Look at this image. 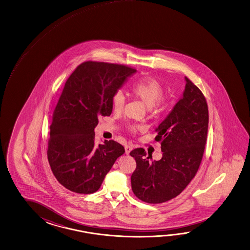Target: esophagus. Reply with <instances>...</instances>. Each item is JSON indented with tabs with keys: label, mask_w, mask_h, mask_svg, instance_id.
Segmentation results:
<instances>
[{
	"label": "esophagus",
	"mask_w": 250,
	"mask_h": 250,
	"mask_svg": "<svg viewBox=\"0 0 250 250\" xmlns=\"http://www.w3.org/2000/svg\"><path fill=\"white\" fill-rule=\"evenodd\" d=\"M132 149V146H125V153L126 154L128 155L129 153H130V151H131Z\"/></svg>",
	"instance_id": "1"
}]
</instances>
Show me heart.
I'll return each mask as SVG.
<instances>
[{
	"label": "heart",
	"mask_w": 250,
	"mask_h": 250,
	"mask_svg": "<svg viewBox=\"0 0 250 250\" xmlns=\"http://www.w3.org/2000/svg\"><path fill=\"white\" fill-rule=\"evenodd\" d=\"M132 95L141 100L147 108L157 109L162 104L164 89L157 80L151 77H144L131 87ZM125 104V96L122 91H116L112 98V106L115 113H121ZM130 131H136L137 127L129 126Z\"/></svg>",
	"instance_id": "1"
}]
</instances>
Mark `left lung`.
<instances>
[{"label":"left lung","instance_id":"left-lung-1","mask_svg":"<svg viewBox=\"0 0 250 250\" xmlns=\"http://www.w3.org/2000/svg\"><path fill=\"white\" fill-rule=\"evenodd\" d=\"M185 81L182 97L155 128L158 133L155 140L161 141V159L150 161L142 148L130 152L136 162L132 190L149 204H160L180 195L195 177L204 155L208 105L202 91L186 77Z\"/></svg>","mask_w":250,"mask_h":250}]
</instances>
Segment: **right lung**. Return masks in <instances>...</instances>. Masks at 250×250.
Listing matches in <instances>:
<instances>
[{
  "label": "right lung",
  "instance_id": "right-lung-1",
  "mask_svg": "<svg viewBox=\"0 0 250 250\" xmlns=\"http://www.w3.org/2000/svg\"><path fill=\"white\" fill-rule=\"evenodd\" d=\"M136 69L85 62L68 77L55 109L47 158L57 181L78 194L100 188L116 159L125 152L114 140L96 146L100 116L112 114V98Z\"/></svg>",
  "mask_w": 250,
  "mask_h": 250
}]
</instances>
